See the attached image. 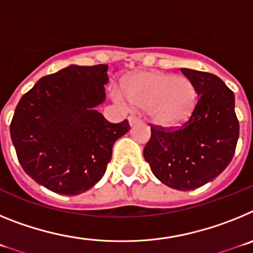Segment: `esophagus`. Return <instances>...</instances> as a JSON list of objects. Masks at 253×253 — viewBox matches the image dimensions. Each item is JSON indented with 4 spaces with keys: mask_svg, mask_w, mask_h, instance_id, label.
<instances>
[{
    "mask_svg": "<svg viewBox=\"0 0 253 253\" xmlns=\"http://www.w3.org/2000/svg\"><path fill=\"white\" fill-rule=\"evenodd\" d=\"M128 120H129V124L134 125V124H135V123L139 122V118H137V116L130 115V116H129V118H128Z\"/></svg>",
    "mask_w": 253,
    "mask_h": 253,
    "instance_id": "obj_1",
    "label": "esophagus"
}]
</instances>
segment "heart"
Returning a JSON list of instances; mask_svg holds the SVG:
<instances>
[{"label": "heart", "mask_w": 253, "mask_h": 253, "mask_svg": "<svg viewBox=\"0 0 253 253\" xmlns=\"http://www.w3.org/2000/svg\"><path fill=\"white\" fill-rule=\"evenodd\" d=\"M122 87L123 92L114 91V99L146 109L149 120L161 128L184 124L198 102L195 84L184 76L143 71L126 76Z\"/></svg>", "instance_id": "heart-1"}]
</instances>
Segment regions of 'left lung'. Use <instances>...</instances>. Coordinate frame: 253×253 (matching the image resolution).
Segmentation results:
<instances>
[{
    "label": "left lung",
    "instance_id": "left-lung-1",
    "mask_svg": "<svg viewBox=\"0 0 253 253\" xmlns=\"http://www.w3.org/2000/svg\"><path fill=\"white\" fill-rule=\"evenodd\" d=\"M198 91V102L182 126L151 125L143 149L153 175L176 190H194L224 171L234 156L240 124L232 90L215 75L181 68Z\"/></svg>",
    "mask_w": 253,
    "mask_h": 253
}]
</instances>
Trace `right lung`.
I'll return each mask as SVG.
<instances>
[{"label": "right lung", "instance_id": "1", "mask_svg": "<svg viewBox=\"0 0 253 253\" xmlns=\"http://www.w3.org/2000/svg\"><path fill=\"white\" fill-rule=\"evenodd\" d=\"M106 64L71 66L40 78L20 99L10 134L24 171L62 195L97 184L128 120L107 122L96 106L105 101Z\"/></svg>", "mask_w": 253, "mask_h": 253}]
</instances>
